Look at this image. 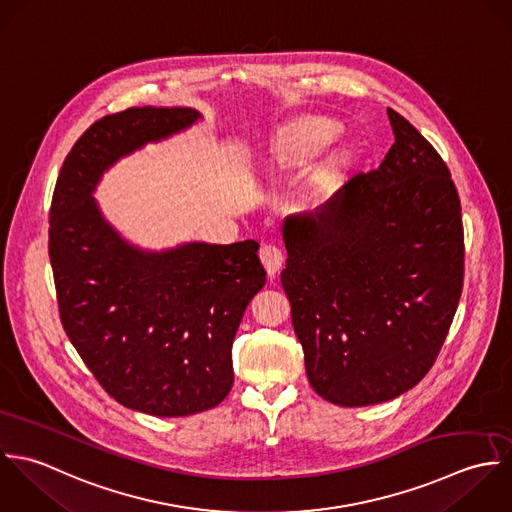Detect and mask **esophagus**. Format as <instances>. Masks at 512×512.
<instances>
[{
  "instance_id": "esophagus-1",
  "label": "esophagus",
  "mask_w": 512,
  "mask_h": 512,
  "mask_svg": "<svg viewBox=\"0 0 512 512\" xmlns=\"http://www.w3.org/2000/svg\"><path fill=\"white\" fill-rule=\"evenodd\" d=\"M259 257H261V263H263V267H265V271H267V275H269L271 279L281 271V267H283V263H285L283 251H281L277 245H271V243L261 247Z\"/></svg>"
}]
</instances>
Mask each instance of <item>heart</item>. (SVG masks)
Here are the masks:
<instances>
[{
    "label": "heart",
    "instance_id": "1",
    "mask_svg": "<svg viewBox=\"0 0 512 512\" xmlns=\"http://www.w3.org/2000/svg\"><path fill=\"white\" fill-rule=\"evenodd\" d=\"M330 138H332V130H328V128L312 130L307 138L297 146V150H305V152H307V150H316V148H320L322 144H326Z\"/></svg>",
    "mask_w": 512,
    "mask_h": 512
}]
</instances>
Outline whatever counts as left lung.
Returning a JSON list of instances; mask_svg holds the SVG:
<instances>
[{"label":"left lung","instance_id":"8db88e82","mask_svg":"<svg viewBox=\"0 0 512 512\" xmlns=\"http://www.w3.org/2000/svg\"><path fill=\"white\" fill-rule=\"evenodd\" d=\"M396 142L326 204L283 221L281 273L312 390L344 408L411 390L463 289L461 202L437 150L388 108Z\"/></svg>","mask_w":512,"mask_h":512}]
</instances>
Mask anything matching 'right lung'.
I'll return each instance as SVG.
<instances>
[{
	"instance_id": "1",
	"label": "right lung",
	"mask_w": 512,
	"mask_h": 512,
	"mask_svg": "<svg viewBox=\"0 0 512 512\" xmlns=\"http://www.w3.org/2000/svg\"><path fill=\"white\" fill-rule=\"evenodd\" d=\"M200 118L186 106H142L97 120L65 158L49 213L69 340L108 396L156 417L200 413L229 394L235 332L267 281L259 243L144 251L104 219L93 194L120 158Z\"/></svg>"
}]
</instances>
